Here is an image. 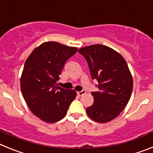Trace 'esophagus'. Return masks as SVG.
Returning <instances> with one entry per match:
<instances>
[{
  "label": "esophagus",
  "instance_id": "34e87169",
  "mask_svg": "<svg viewBox=\"0 0 153 153\" xmlns=\"http://www.w3.org/2000/svg\"><path fill=\"white\" fill-rule=\"evenodd\" d=\"M77 94H78V96H82V95L85 94V90H82V91H78V92H77Z\"/></svg>",
  "mask_w": 153,
  "mask_h": 153
}]
</instances>
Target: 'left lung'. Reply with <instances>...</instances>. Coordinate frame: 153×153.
<instances>
[{
    "instance_id": "1",
    "label": "left lung",
    "mask_w": 153,
    "mask_h": 153,
    "mask_svg": "<svg viewBox=\"0 0 153 153\" xmlns=\"http://www.w3.org/2000/svg\"><path fill=\"white\" fill-rule=\"evenodd\" d=\"M87 61L91 77L99 82L91 92L94 103L86 108L90 119L105 123L119 116L131 97L133 80L128 65L119 52L102 45H93L78 50Z\"/></svg>"
}]
</instances>
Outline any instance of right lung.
I'll list each match as a JSON object with an SVG mask.
<instances>
[{
  "mask_svg": "<svg viewBox=\"0 0 153 153\" xmlns=\"http://www.w3.org/2000/svg\"><path fill=\"white\" fill-rule=\"evenodd\" d=\"M78 48L58 42H44L35 48L25 63L21 89L30 111L48 123L65 116L76 97L74 89L57 86L65 63L77 52Z\"/></svg>",
  "mask_w": 153,
  "mask_h": 153,
  "instance_id": "obj_1",
  "label": "right lung"
}]
</instances>
